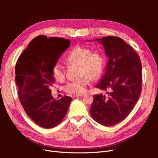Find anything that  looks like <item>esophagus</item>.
<instances>
[{
	"label": "esophagus",
	"mask_w": 158,
	"mask_h": 158,
	"mask_svg": "<svg viewBox=\"0 0 158 158\" xmlns=\"http://www.w3.org/2000/svg\"><path fill=\"white\" fill-rule=\"evenodd\" d=\"M83 94H81V95H74L73 98H78V97H82L83 96Z\"/></svg>",
	"instance_id": "esophagus-1"
}]
</instances>
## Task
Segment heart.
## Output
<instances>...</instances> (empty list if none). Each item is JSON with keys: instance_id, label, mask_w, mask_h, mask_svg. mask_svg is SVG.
<instances>
[{"instance_id": "obj_1", "label": "heart", "mask_w": 158, "mask_h": 158, "mask_svg": "<svg viewBox=\"0 0 158 158\" xmlns=\"http://www.w3.org/2000/svg\"><path fill=\"white\" fill-rule=\"evenodd\" d=\"M66 63L80 65V80L71 82L66 85L65 91L71 94L81 95L85 91L90 79L98 80L101 77L104 69V57L98 51L92 52L86 47L76 46L66 58ZM52 75L55 80L62 81L64 78L63 66L56 63L52 67Z\"/></svg>"}]
</instances>
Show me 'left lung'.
Here are the masks:
<instances>
[{"instance_id":"obj_1","label":"left lung","mask_w":158,"mask_h":158,"mask_svg":"<svg viewBox=\"0 0 158 158\" xmlns=\"http://www.w3.org/2000/svg\"><path fill=\"white\" fill-rule=\"evenodd\" d=\"M99 40L109 57L106 74L96 88L109 90L107 95H94L90 114L102 125H115L132 111L142 92L140 57L121 38L104 37Z\"/></svg>"}]
</instances>
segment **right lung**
Returning a JSON list of instances; mask_svg holds the SVG:
<instances>
[{"instance_id": "1", "label": "right lung", "mask_w": 158, "mask_h": 158, "mask_svg": "<svg viewBox=\"0 0 158 158\" xmlns=\"http://www.w3.org/2000/svg\"><path fill=\"white\" fill-rule=\"evenodd\" d=\"M69 40L39 35L32 40L16 64L18 97L25 112L37 125L57 126L64 118L72 98L56 100L50 87L55 83L51 69L70 46Z\"/></svg>"}]
</instances>
